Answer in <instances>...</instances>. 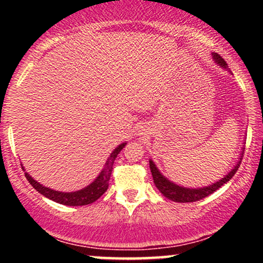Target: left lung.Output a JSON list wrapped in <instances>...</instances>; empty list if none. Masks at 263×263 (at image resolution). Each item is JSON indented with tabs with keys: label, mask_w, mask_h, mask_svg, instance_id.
<instances>
[{
	"label": "left lung",
	"mask_w": 263,
	"mask_h": 263,
	"mask_svg": "<svg viewBox=\"0 0 263 263\" xmlns=\"http://www.w3.org/2000/svg\"><path fill=\"white\" fill-rule=\"evenodd\" d=\"M213 58L218 63L219 65L224 66L226 68V62L219 54L214 53ZM240 161L237 162V164L235 165L234 170H231V172H229L226 176L220 179L219 182L211 184V185L204 186V188H198V189H189V188H184V186H179L177 184L172 183L171 180H168L164 176H162L161 172L158 171V168L156 167V164L152 161H149V168L151 172H152V177H153V182H155L156 186L158 188L159 192L164 195L165 198L171 199V200L177 201V203H192V201H198L200 199L209 197L210 194H213L214 192H216L219 188H221L225 183H228L229 180L234 177V174L236 173L238 167H240Z\"/></svg>",
	"instance_id": "8db88e82"
}]
</instances>
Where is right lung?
<instances>
[{
	"mask_svg": "<svg viewBox=\"0 0 263 263\" xmlns=\"http://www.w3.org/2000/svg\"><path fill=\"white\" fill-rule=\"evenodd\" d=\"M125 146L126 143L120 144V146L117 147V148L115 149L110 155V157L107 158V162L105 163L104 170L101 171V173L99 174V177L96 178L90 185H87L86 188L78 190V192H71V193L57 192V190L49 189L47 188V186H43L42 184H39L37 180L33 179L28 173H25V176L27 178V180L31 183L33 188L37 190V192L41 193L42 195H44L45 198L50 199V200L57 201V203L63 204V205H69V206H81V205L91 204L95 200H98V199L107 190L111 173H112L114 161Z\"/></svg>",
	"mask_w": 263,
	"mask_h": 263,
	"instance_id": "add662e5",
	"label": "right lung"
}]
</instances>
